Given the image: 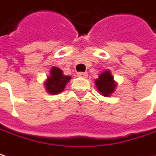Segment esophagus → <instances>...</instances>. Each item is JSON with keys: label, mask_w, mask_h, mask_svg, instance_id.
Here are the masks:
<instances>
[{"label": "esophagus", "mask_w": 156, "mask_h": 156, "mask_svg": "<svg viewBox=\"0 0 156 156\" xmlns=\"http://www.w3.org/2000/svg\"><path fill=\"white\" fill-rule=\"evenodd\" d=\"M77 75L79 76V77H81V78H86L87 76V73L86 72H79Z\"/></svg>", "instance_id": "esophagus-1"}]
</instances>
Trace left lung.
Masks as SVG:
<instances>
[{
  "mask_svg": "<svg viewBox=\"0 0 156 156\" xmlns=\"http://www.w3.org/2000/svg\"><path fill=\"white\" fill-rule=\"evenodd\" d=\"M94 84L99 91V94L105 97H109L115 91L117 87V82L114 80V76L108 69L100 74L98 78L95 79Z\"/></svg>",
  "mask_w": 156,
  "mask_h": 156,
  "instance_id": "obj_1",
  "label": "left lung"
}]
</instances>
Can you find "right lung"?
Listing matches in <instances>:
<instances>
[{
    "label": "right lung",
    "mask_w": 156,
    "mask_h": 156,
    "mask_svg": "<svg viewBox=\"0 0 156 156\" xmlns=\"http://www.w3.org/2000/svg\"><path fill=\"white\" fill-rule=\"evenodd\" d=\"M71 76L64 75L62 69L56 67H53L50 69V75L47 77V80L44 81L47 92L49 94H58L64 91V88L68 84Z\"/></svg>",
    "instance_id": "right-lung-1"
}]
</instances>
